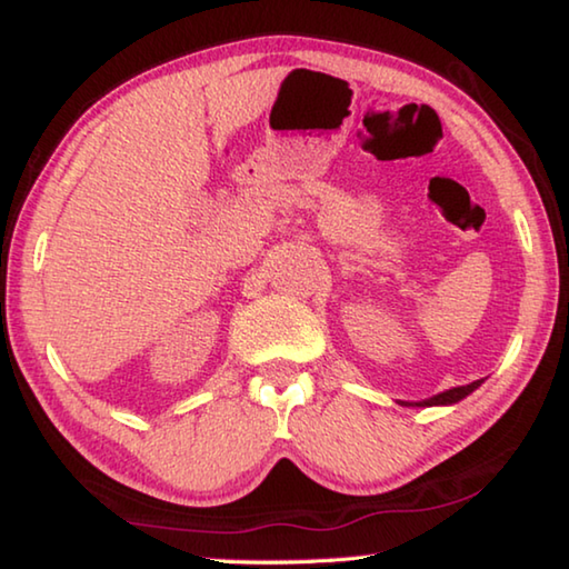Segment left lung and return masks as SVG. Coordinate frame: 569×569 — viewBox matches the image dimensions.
I'll use <instances>...</instances> for the list:
<instances>
[{"instance_id":"1","label":"left lung","mask_w":569,"mask_h":569,"mask_svg":"<svg viewBox=\"0 0 569 569\" xmlns=\"http://www.w3.org/2000/svg\"><path fill=\"white\" fill-rule=\"evenodd\" d=\"M479 387H481V379L467 383V387H455V389H449V391H441V393H437V397H431L427 401H419L417 407H449V403L461 401V399L469 397V393L475 391V389H479ZM411 407H413V403H411Z\"/></svg>"}]
</instances>
